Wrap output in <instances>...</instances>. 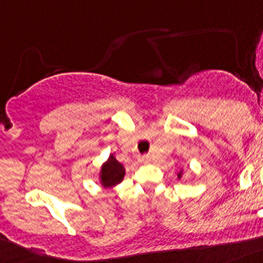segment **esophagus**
<instances>
[{
  "label": "esophagus",
  "mask_w": 263,
  "mask_h": 263,
  "mask_svg": "<svg viewBox=\"0 0 263 263\" xmlns=\"http://www.w3.org/2000/svg\"><path fill=\"white\" fill-rule=\"evenodd\" d=\"M150 161V158H148V155H142V157L139 158V162H142V163H146V162Z\"/></svg>",
  "instance_id": "34e87169"
}]
</instances>
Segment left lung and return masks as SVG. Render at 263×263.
<instances>
[{
  "instance_id": "obj_1",
  "label": "left lung",
  "mask_w": 263,
  "mask_h": 263,
  "mask_svg": "<svg viewBox=\"0 0 263 263\" xmlns=\"http://www.w3.org/2000/svg\"><path fill=\"white\" fill-rule=\"evenodd\" d=\"M177 177H178V178H181V177H182V170H181V172L177 174Z\"/></svg>"
}]
</instances>
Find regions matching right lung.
Instances as JSON below:
<instances>
[{
    "mask_svg": "<svg viewBox=\"0 0 263 263\" xmlns=\"http://www.w3.org/2000/svg\"><path fill=\"white\" fill-rule=\"evenodd\" d=\"M125 174L124 166L121 165L120 162L113 155L108 158V161L101 166V172H100V182L104 187L109 189V187L116 186L123 181Z\"/></svg>",
    "mask_w": 263,
    "mask_h": 263,
    "instance_id": "obj_1",
    "label": "right lung"
}]
</instances>
